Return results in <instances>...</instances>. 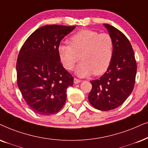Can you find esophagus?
Listing matches in <instances>:
<instances>
[{"label":"esophagus","instance_id":"34e87169","mask_svg":"<svg viewBox=\"0 0 148 148\" xmlns=\"http://www.w3.org/2000/svg\"><path fill=\"white\" fill-rule=\"evenodd\" d=\"M81 81H82L81 80L78 79V78H74V83H75V84L79 83H80V82H81Z\"/></svg>","mask_w":148,"mask_h":148}]
</instances>
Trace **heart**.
<instances>
[{
  "label": "heart",
  "mask_w": 148,
  "mask_h": 148,
  "mask_svg": "<svg viewBox=\"0 0 148 148\" xmlns=\"http://www.w3.org/2000/svg\"><path fill=\"white\" fill-rule=\"evenodd\" d=\"M69 43L58 46V55L63 66L68 70H72L81 59L76 69L78 76H87L92 72L95 76L100 75L111 64L114 41L108 33L82 30L70 37Z\"/></svg>",
  "instance_id": "heart-1"
}]
</instances>
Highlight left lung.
<instances>
[{
  "mask_svg": "<svg viewBox=\"0 0 148 148\" xmlns=\"http://www.w3.org/2000/svg\"><path fill=\"white\" fill-rule=\"evenodd\" d=\"M114 41V53L107 71L98 79L91 80L88 99L93 107L110 111L121 105L132 93L135 83L136 63L131 44L124 33L104 24Z\"/></svg>",
  "mask_w": 148,
  "mask_h": 148,
  "instance_id": "obj_1",
  "label": "left lung"
}]
</instances>
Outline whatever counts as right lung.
Instances as JSON below:
<instances>
[{"label": "right lung", "instance_id": "right-lung-1", "mask_svg": "<svg viewBox=\"0 0 148 148\" xmlns=\"http://www.w3.org/2000/svg\"><path fill=\"white\" fill-rule=\"evenodd\" d=\"M75 27L46 25L22 45L16 63L17 84L24 101L35 113L49 115L65 104L74 77L61 64L57 48Z\"/></svg>", "mask_w": 148, "mask_h": 148}]
</instances>
